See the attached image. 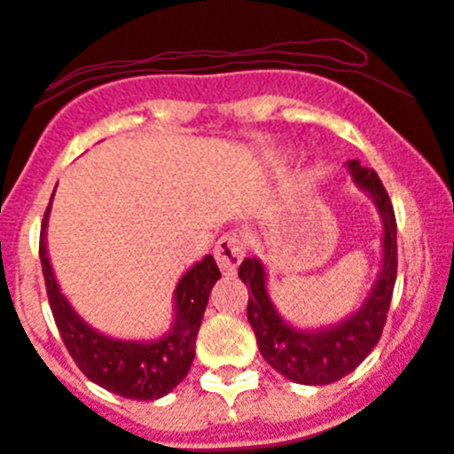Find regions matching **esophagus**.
Wrapping results in <instances>:
<instances>
[{
    "label": "esophagus",
    "instance_id": "esophagus-1",
    "mask_svg": "<svg viewBox=\"0 0 454 454\" xmlns=\"http://www.w3.org/2000/svg\"><path fill=\"white\" fill-rule=\"evenodd\" d=\"M213 254H215L219 269H222L226 276H232V273H237L239 262L246 256V243H243V239L239 237L237 232H228V235L219 239L215 252Z\"/></svg>",
    "mask_w": 454,
    "mask_h": 454
}]
</instances>
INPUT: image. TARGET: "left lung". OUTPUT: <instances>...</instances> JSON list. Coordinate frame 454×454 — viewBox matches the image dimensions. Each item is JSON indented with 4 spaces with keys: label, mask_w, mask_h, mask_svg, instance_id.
<instances>
[{
    "label": "left lung",
    "mask_w": 454,
    "mask_h": 454,
    "mask_svg": "<svg viewBox=\"0 0 454 454\" xmlns=\"http://www.w3.org/2000/svg\"><path fill=\"white\" fill-rule=\"evenodd\" d=\"M351 181L375 204L381 219V269L366 300L353 315L325 327H295L280 315L269 295L267 269L261 258H243L239 278L252 291L247 321L267 364L303 386H327L356 371L380 342L396 282V219L380 176L360 161H348Z\"/></svg>",
    "instance_id": "obj_1"
}]
</instances>
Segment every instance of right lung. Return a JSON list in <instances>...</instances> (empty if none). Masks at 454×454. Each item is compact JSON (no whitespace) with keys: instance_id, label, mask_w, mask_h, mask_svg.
Masks as SVG:
<instances>
[{"instance_id":"1","label":"right lung","mask_w":454,"mask_h":454,"mask_svg":"<svg viewBox=\"0 0 454 454\" xmlns=\"http://www.w3.org/2000/svg\"><path fill=\"white\" fill-rule=\"evenodd\" d=\"M51 202L43 219L41 265L49 306L74 364L90 381L118 396L133 398V401H157L166 396L185 380L192 368L196 356V336L207 310L208 295L222 278L215 258L207 254L202 261L193 262V267L183 273L172 297V327L161 338L124 340V338L106 336L79 317L56 280L47 252Z\"/></svg>"}]
</instances>
